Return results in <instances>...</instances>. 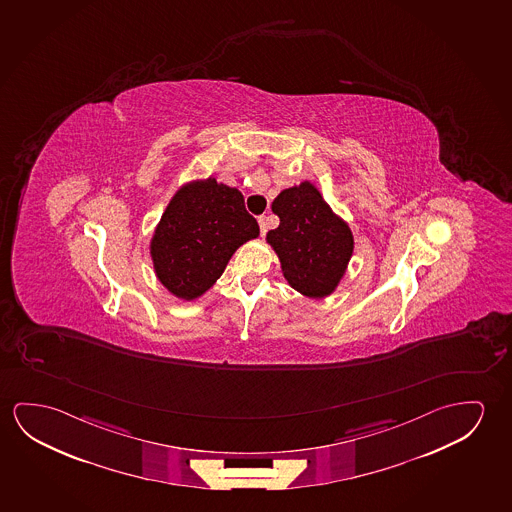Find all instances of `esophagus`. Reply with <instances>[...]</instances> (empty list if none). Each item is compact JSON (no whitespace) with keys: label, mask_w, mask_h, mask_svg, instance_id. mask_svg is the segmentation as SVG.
Here are the masks:
<instances>
[{"label":"esophagus","mask_w":512,"mask_h":512,"mask_svg":"<svg viewBox=\"0 0 512 512\" xmlns=\"http://www.w3.org/2000/svg\"><path fill=\"white\" fill-rule=\"evenodd\" d=\"M259 227L260 236H266V234H268V218H266V216H260Z\"/></svg>","instance_id":"1"}]
</instances>
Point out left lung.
Instances as JSON below:
<instances>
[{
  "instance_id": "1",
  "label": "left lung",
  "mask_w": 512,
  "mask_h": 512,
  "mask_svg": "<svg viewBox=\"0 0 512 512\" xmlns=\"http://www.w3.org/2000/svg\"><path fill=\"white\" fill-rule=\"evenodd\" d=\"M271 209L280 225L269 230L266 239L280 259L285 280L308 298L330 296L353 255L349 225L308 181L284 189Z\"/></svg>"
}]
</instances>
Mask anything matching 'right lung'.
<instances>
[{"label":"right lung","instance_id":"add662e5","mask_svg":"<svg viewBox=\"0 0 512 512\" xmlns=\"http://www.w3.org/2000/svg\"><path fill=\"white\" fill-rule=\"evenodd\" d=\"M259 236L241 191L209 177L177 189L150 241L159 282L177 298L197 299L213 287L241 244Z\"/></svg>","mask_w":512,"mask_h":512}]
</instances>
